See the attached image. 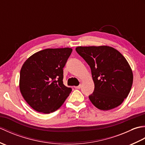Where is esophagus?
Returning <instances> with one entry per match:
<instances>
[{
	"label": "esophagus",
	"mask_w": 145,
	"mask_h": 145,
	"mask_svg": "<svg viewBox=\"0 0 145 145\" xmlns=\"http://www.w3.org/2000/svg\"><path fill=\"white\" fill-rule=\"evenodd\" d=\"M75 88H76V89H80L81 88V85H78V86H77V87H75Z\"/></svg>",
	"instance_id": "obj_1"
}]
</instances>
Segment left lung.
Returning a JSON list of instances; mask_svg holds the SVG:
<instances>
[{
  "label": "left lung",
  "instance_id": "8db88e82",
  "mask_svg": "<svg viewBox=\"0 0 145 145\" xmlns=\"http://www.w3.org/2000/svg\"><path fill=\"white\" fill-rule=\"evenodd\" d=\"M76 51L90 66L94 91L89 99L101 110L115 108L128 97L133 72L121 54L108 46L78 47Z\"/></svg>",
  "mask_w": 145,
  "mask_h": 145
}]
</instances>
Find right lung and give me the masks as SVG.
<instances>
[{
  "label": "right lung",
  "instance_id": "obj_1",
  "mask_svg": "<svg viewBox=\"0 0 145 145\" xmlns=\"http://www.w3.org/2000/svg\"><path fill=\"white\" fill-rule=\"evenodd\" d=\"M72 49L47 48L32 55L20 73V90L33 110L50 113L58 110L72 91L63 83V67Z\"/></svg>",
  "mask_w": 145,
  "mask_h": 145
}]
</instances>
